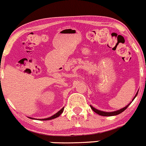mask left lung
Instances as JSON below:
<instances>
[{"label": "left lung", "mask_w": 146, "mask_h": 146, "mask_svg": "<svg viewBox=\"0 0 146 146\" xmlns=\"http://www.w3.org/2000/svg\"><path fill=\"white\" fill-rule=\"evenodd\" d=\"M138 92H139V91H137V94H136L135 96H134V98L132 99V102L133 101V100H134V98H135L137 97V94H138ZM132 102H129V103L127 105H126L125 107H123V108H122V109H120V110H116V111H110V112H108V111H100V110H97V109L94 108V107L91 106V105H90V107H91V108L92 109V110H93V111H94V112H96V113H98V114L100 115V116H116V115H118V114H119V113H122V112H123V111H125V110L127 108L128 106H129V105H130L131 103H132Z\"/></svg>", "instance_id": "1"}]
</instances>
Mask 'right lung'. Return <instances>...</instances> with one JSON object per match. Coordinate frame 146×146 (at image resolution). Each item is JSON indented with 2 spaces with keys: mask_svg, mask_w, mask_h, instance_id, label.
<instances>
[{
  "mask_svg": "<svg viewBox=\"0 0 146 146\" xmlns=\"http://www.w3.org/2000/svg\"><path fill=\"white\" fill-rule=\"evenodd\" d=\"M64 107H63V108L61 109L60 111H57V113H55L54 115H52V116H50V117L46 118H43V119H39V118H38L37 120H40V121H48V120H52V119H54V118H57L58 116H60V115L62 113V112L64 111ZM29 118H32V119H36V118H31V117H29Z\"/></svg>",
  "mask_w": 146,
  "mask_h": 146,
  "instance_id": "obj_1",
  "label": "right lung"
}]
</instances>
